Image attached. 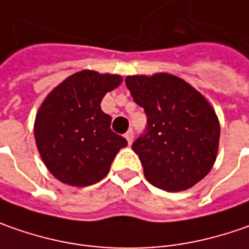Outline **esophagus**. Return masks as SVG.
<instances>
[{
    "label": "esophagus",
    "instance_id": "1",
    "mask_svg": "<svg viewBox=\"0 0 249 249\" xmlns=\"http://www.w3.org/2000/svg\"><path fill=\"white\" fill-rule=\"evenodd\" d=\"M125 139L128 141V143H129V145L134 142V131H132V129H129V131L125 134Z\"/></svg>",
    "mask_w": 249,
    "mask_h": 249
}]
</instances>
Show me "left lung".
<instances>
[{"label":"left lung","instance_id":"1","mask_svg":"<svg viewBox=\"0 0 249 249\" xmlns=\"http://www.w3.org/2000/svg\"><path fill=\"white\" fill-rule=\"evenodd\" d=\"M125 85L147 117L145 135L132 145L146 179L178 192L205 178L216 161L220 124L203 94L164 72L126 76Z\"/></svg>","mask_w":249,"mask_h":249}]
</instances>
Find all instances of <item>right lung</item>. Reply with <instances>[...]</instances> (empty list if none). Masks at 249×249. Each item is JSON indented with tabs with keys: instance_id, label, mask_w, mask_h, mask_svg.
<instances>
[{
	"instance_id": "1",
	"label": "right lung",
	"mask_w": 249,
	"mask_h": 249,
	"mask_svg": "<svg viewBox=\"0 0 249 249\" xmlns=\"http://www.w3.org/2000/svg\"><path fill=\"white\" fill-rule=\"evenodd\" d=\"M123 82L115 73L83 70L68 76L47 94L35 120L40 157L61 182L88 187L103 179L115 155L126 146L102 111L106 93Z\"/></svg>"
}]
</instances>
